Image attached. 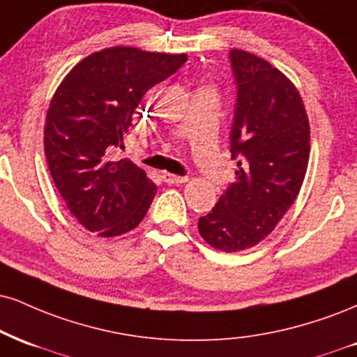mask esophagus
<instances>
[{"mask_svg":"<svg viewBox=\"0 0 357 357\" xmlns=\"http://www.w3.org/2000/svg\"><path fill=\"white\" fill-rule=\"evenodd\" d=\"M162 181L167 183V184H183L188 181L186 176H176V174H171V173H162L161 174Z\"/></svg>","mask_w":357,"mask_h":357,"instance_id":"esophagus-1","label":"esophagus"}]
</instances>
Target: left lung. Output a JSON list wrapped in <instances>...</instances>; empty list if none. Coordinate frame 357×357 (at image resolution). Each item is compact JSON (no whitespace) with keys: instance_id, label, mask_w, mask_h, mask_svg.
Returning a JSON list of instances; mask_svg holds the SVG:
<instances>
[{"instance_id":"8db88e82","label":"left lung","mask_w":357,"mask_h":357,"mask_svg":"<svg viewBox=\"0 0 357 357\" xmlns=\"http://www.w3.org/2000/svg\"><path fill=\"white\" fill-rule=\"evenodd\" d=\"M236 93L231 158L234 183L197 221L214 249L256 246L281 221L299 195L309 161V121L296 86L263 58L229 51Z\"/></svg>"}]
</instances>
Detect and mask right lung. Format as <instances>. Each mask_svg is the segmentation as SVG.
<instances>
[{
  "label": "right lung",
  "mask_w": 357,
  "mask_h": 357,
  "mask_svg": "<svg viewBox=\"0 0 357 357\" xmlns=\"http://www.w3.org/2000/svg\"><path fill=\"white\" fill-rule=\"evenodd\" d=\"M186 54L114 46L76 64L50 102L45 153L73 216L102 238L143 221L156 184L130 160H111L148 89L186 63Z\"/></svg>",
  "instance_id": "add662e5"
}]
</instances>
